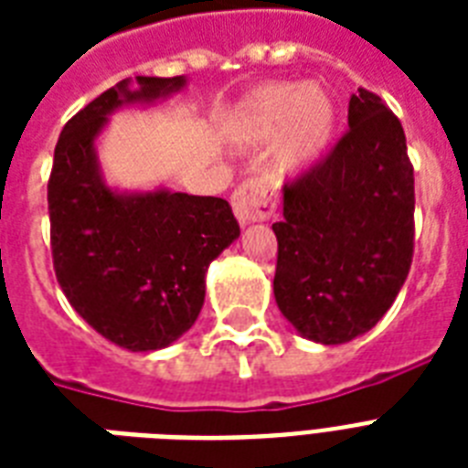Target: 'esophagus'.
I'll list each match as a JSON object with an SVG mask.
<instances>
[{"label":"esophagus","mask_w":468,"mask_h":468,"mask_svg":"<svg viewBox=\"0 0 468 468\" xmlns=\"http://www.w3.org/2000/svg\"><path fill=\"white\" fill-rule=\"evenodd\" d=\"M230 204H233V213L240 226L270 218L271 211H274V201H271L270 191L262 182H242L233 191Z\"/></svg>","instance_id":"obj_1"}]
</instances>
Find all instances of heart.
I'll use <instances>...</instances> for the list:
<instances>
[{
  "label": "heart",
  "mask_w": 468,
  "mask_h": 468,
  "mask_svg": "<svg viewBox=\"0 0 468 468\" xmlns=\"http://www.w3.org/2000/svg\"><path fill=\"white\" fill-rule=\"evenodd\" d=\"M337 128V109L320 84L271 82L252 91L238 113V135L250 148L279 138L277 167L299 175L325 155Z\"/></svg>",
  "instance_id": "heart-1"
}]
</instances>
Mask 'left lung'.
<instances>
[{
	"label": "left lung",
	"mask_w": 468,
	"mask_h": 468,
	"mask_svg": "<svg viewBox=\"0 0 468 468\" xmlns=\"http://www.w3.org/2000/svg\"><path fill=\"white\" fill-rule=\"evenodd\" d=\"M349 131L284 184L274 299L296 333L342 345L369 333L413 262V165L406 133L377 94L359 90Z\"/></svg>",
	"instance_id": "8db88e82"
}]
</instances>
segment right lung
<instances>
[{
    "mask_svg": "<svg viewBox=\"0 0 468 468\" xmlns=\"http://www.w3.org/2000/svg\"><path fill=\"white\" fill-rule=\"evenodd\" d=\"M186 77L123 80L75 113L55 145L48 182L55 277L106 340L153 352L179 340L198 318L208 264L240 235L226 198L157 186H109L97 138L123 106L155 104Z\"/></svg>",
    "mask_w": 468,
    "mask_h": 468,
    "instance_id": "right-lung-1",
    "label": "right lung"
}]
</instances>
